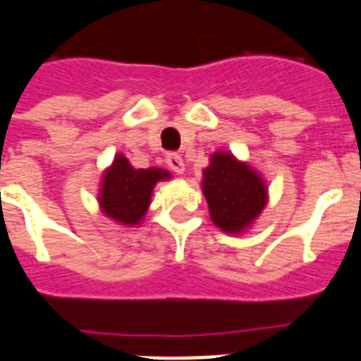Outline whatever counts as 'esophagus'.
I'll list each match as a JSON object with an SVG mask.
<instances>
[{
	"mask_svg": "<svg viewBox=\"0 0 361 361\" xmlns=\"http://www.w3.org/2000/svg\"><path fill=\"white\" fill-rule=\"evenodd\" d=\"M166 164H169V169L176 174H183V170H185V164H183V159L178 155V153H169L166 155Z\"/></svg>",
	"mask_w": 361,
	"mask_h": 361,
	"instance_id": "1",
	"label": "esophagus"
}]
</instances>
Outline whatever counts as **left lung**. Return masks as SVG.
Listing matches in <instances>:
<instances>
[{"label": "left lung", "instance_id": "8db88e82", "mask_svg": "<svg viewBox=\"0 0 361 361\" xmlns=\"http://www.w3.org/2000/svg\"><path fill=\"white\" fill-rule=\"evenodd\" d=\"M204 197L215 225L225 232H241L266 206V185L247 164L231 153L217 152L204 170Z\"/></svg>", "mask_w": 361, "mask_h": 361}]
</instances>
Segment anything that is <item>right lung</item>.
Instances as JSON below:
<instances>
[{
    "mask_svg": "<svg viewBox=\"0 0 361 361\" xmlns=\"http://www.w3.org/2000/svg\"><path fill=\"white\" fill-rule=\"evenodd\" d=\"M163 169H133L123 155H116L114 163L103 176L99 202L109 217L123 225H136L147 212L153 185L169 180Z\"/></svg>",
    "mask_w": 361,
    "mask_h": 361,
    "instance_id": "obj_1",
    "label": "right lung"
}]
</instances>
